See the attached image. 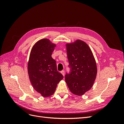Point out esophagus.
Returning <instances> with one entry per match:
<instances>
[{
    "instance_id": "esophagus-1",
    "label": "esophagus",
    "mask_w": 124,
    "mask_h": 124,
    "mask_svg": "<svg viewBox=\"0 0 124 124\" xmlns=\"http://www.w3.org/2000/svg\"><path fill=\"white\" fill-rule=\"evenodd\" d=\"M61 73L62 74V75L63 76H65V71L64 70H62L61 71Z\"/></svg>"
}]
</instances>
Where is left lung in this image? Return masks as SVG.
Returning <instances> with one entry per match:
<instances>
[{
  "label": "left lung",
  "instance_id": "left-lung-1",
  "mask_svg": "<svg viewBox=\"0 0 124 124\" xmlns=\"http://www.w3.org/2000/svg\"><path fill=\"white\" fill-rule=\"evenodd\" d=\"M70 73L65 81L70 92L82 96L91 89L97 73L94 56L87 44L81 40L66 44Z\"/></svg>",
  "mask_w": 124,
  "mask_h": 124
}]
</instances>
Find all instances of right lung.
Returning <instances> with one entry per match:
<instances>
[{"instance_id": "obj_1", "label": "right lung", "mask_w": 124, "mask_h": 124, "mask_svg": "<svg viewBox=\"0 0 124 124\" xmlns=\"http://www.w3.org/2000/svg\"><path fill=\"white\" fill-rule=\"evenodd\" d=\"M56 46L49 39H42L33 45L29 55L27 69L30 81L35 91L44 97L53 95L63 78L52 57Z\"/></svg>"}]
</instances>
